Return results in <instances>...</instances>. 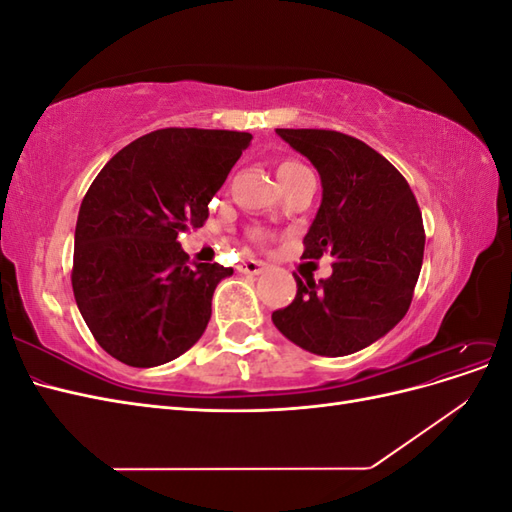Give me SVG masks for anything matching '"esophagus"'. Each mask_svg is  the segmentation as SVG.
Segmentation results:
<instances>
[{
  "label": "esophagus",
  "mask_w": 512,
  "mask_h": 512,
  "mask_svg": "<svg viewBox=\"0 0 512 512\" xmlns=\"http://www.w3.org/2000/svg\"><path fill=\"white\" fill-rule=\"evenodd\" d=\"M239 271L247 273V275H258V273L265 271V262L254 260V258H245V260H241Z\"/></svg>",
  "instance_id": "1"
}]
</instances>
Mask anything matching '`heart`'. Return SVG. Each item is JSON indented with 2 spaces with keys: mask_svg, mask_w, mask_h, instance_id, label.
<instances>
[{
  "mask_svg": "<svg viewBox=\"0 0 512 512\" xmlns=\"http://www.w3.org/2000/svg\"><path fill=\"white\" fill-rule=\"evenodd\" d=\"M303 170H307V166H303L301 162H297V160H286V162L280 164V168H277V177L286 179V177L303 173Z\"/></svg>",
  "mask_w": 512,
  "mask_h": 512,
  "instance_id": "1",
  "label": "heart"
}]
</instances>
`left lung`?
<instances>
[{
	"label": "left lung",
	"mask_w": 512,
	"mask_h": 512,
	"mask_svg": "<svg viewBox=\"0 0 512 512\" xmlns=\"http://www.w3.org/2000/svg\"><path fill=\"white\" fill-rule=\"evenodd\" d=\"M312 162L322 203L301 258L331 254L333 273L297 280V297L273 312L290 342L322 356L374 344L406 316L423 265L421 209L404 175L376 149L335 130H277Z\"/></svg>",
	"instance_id": "8db88e82"
}]
</instances>
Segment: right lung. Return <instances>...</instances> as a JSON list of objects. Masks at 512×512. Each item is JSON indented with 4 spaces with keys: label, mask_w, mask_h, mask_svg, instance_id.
<instances>
[{
    "label": "right lung",
    "mask_w": 512,
    "mask_h": 512,
    "mask_svg": "<svg viewBox=\"0 0 512 512\" xmlns=\"http://www.w3.org/2000/svg\"><path fill=\"white\" fill-rule=\"evenodd\" d=\"M250 132L164 128L106 162L81 203L72 290L96 342L130 367L190 350L232 267L192 265L181 232L200 228Z\"/></svg>",
    "instance_id": "right-lung-1"
}]
</instances>
